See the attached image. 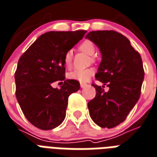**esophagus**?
<instances>
[{
  "label": "esophagus",
  "mask_w": 157,
  "mask_h": 157,
  "mask_svg": "<svg viewBox=\"0 0 157 157\" xmlns=\"http://www.w3.org/2000/svg\"><path fill=\"white\" fill-rule=\"evenodd\" d=\"M81 85V88H85L86 86H87V84L86 83H81L80 84Z\"/></svg>",
  "instance_id": "obj_1"
}]
</instances>
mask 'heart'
<instances>
[{
    "mask_svg": "<svg viewBox=\"0 0 157 157\" xmlns=\"http://www.w3.org/2000/svg\"><path fill=\"white\" fill-rule=\"evenodd\" d=\"M78 48L80 51L86 54L92 56L95 52L94 44L90 40H85L79 45ZM63 64L67 68H70L72 64V53L68 51L64 54L63 57ZM94 74V70L91 68L82 69V70H74L68 74V78L80 82H86L89 80Z\"/></svg>",
    "mask_w": 157,
    "mask_h": 157,
    "instance_id": "heart-1",
    "label": "heart"
}]
</instances>
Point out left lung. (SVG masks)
<instances>
[{
    "instance_id": "1",
    "label": "left lung",
    "mask_w": 157,
    "mask_h": 157,
    "mask_svg": "<svg viewBox=\"0 0 157 157\" xmlns=\"http://www.w3.org/2000/svg\"><path fill=\"white\" fill-rule=\"evenodd\" d=\"M86 38L100 48L102 60L95 78L109 87L93 84L95 97L88 103L90 116L101 128H112L126 119L139 100L144 70L139 52L125 36L113 30L91 31Z\"/></svg>"
}]
</instances>
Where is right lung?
Here are the masks:
<instances>
[{
  "instance_id": "add662e5",
  "label": "right lung",
  "mask_w": 157,
  "mask_h": 157,
  "mask_svg": "<svg viewBox=\"0 0 157 157\" xmlns=\"http://www.w3.org/2000/svg\"><path fill=\"white\" fill-rule=\"evenodd\" d=\"M86 30L50 31L39 36L23 53L15 71V95L29 123L42 130L59 126L66 117L68 97L80 89L79 81L65 79L63 57ZM64 80L60 89L54 81Z\"/></svg>"
}]
</instances>
